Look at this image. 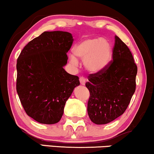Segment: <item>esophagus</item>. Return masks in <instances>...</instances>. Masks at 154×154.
Instances as JSON below:
<instances>
[{
    "label": "esophagus",
    "mask_w": 154,
    "mask_h": 154,
    "mask_svg": "<svg viewBox=\"0 0 154 154\" xmlns=\"http://www.w3.org/2000/svg\"><path fill=\"white\" fill-rule=\"evenodd\" d=\"M79 81H80L81 83V85H85V83H86V79L84 77H80L79 79Z\"/></svg>",
    "instance_id": "34e87169"
}]
</instances>
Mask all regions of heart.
Returning <instances> with one entry per match:
<instances>
[{
    "label": "heart",
    "mask_w": 154,
    "mask_h": 154,
    "mask_svg": "<svg viewBox=\"0 0 154 154\" xmlns=\"http://www.w3.org/2000/svg\"><path fill=\"white\" fill-rule=\"evenodd\" d=\"M72 52L84 60V68L91 73H97L104 70L112 57L111 46L100 37L86 38L74 46ZM75 56L71 54L69 58L70 63L76 66L78 60Z\"/></svg>",
    "instance_id": "1"
}]
</instances>
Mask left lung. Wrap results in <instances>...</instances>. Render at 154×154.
I'll list each match as a JSON object with an SVG mask.
<instances>
[{
  "label": "left lung",
  "mask_w": 154,
  "mask_h": 154,
  "mask_svg": "<svg viewBox=\"0 0 154 154\" xmlns=\"http://www.w3.org/2000/svg\"><path fill=\"white\" fill-rule=\"evenodd\" d=\"M137 72L130 50L116 36L112 62L102 71L90 74L86 84L90 92L87 112L93 123H110L123 114L135 91Z\"/></svg>",
  "instance_id": "obj_1"
}]
</instances>
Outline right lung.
<instances>
[{
    "instance_id": "right-lung-1",
    "label": "right lung",
    "mask_w": 154,
    "mask_h": 154,
    "mask_svg": "<svg viewBox=\"0 0 154 154\" xmlns=\"http://www.w3.org/2000/svg\"><path fill=\"white\" fill-rule=\"evenodd\" d=\"M72 41L68 32H44L17 59V94L26 113L41 124L60 122L65 103L80 84L79 77L63 68Z\"/></svg>"
}]
</instances>
